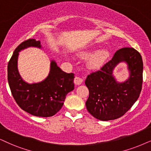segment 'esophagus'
Wrapping results in <instances>:
<instances>
[{"label": "esophagus", "instance_id": "34e87169", "mask_svg": "<svg viewBox=\"0 0 151 151\" xmlns=\"http://www.w3.org/2000/svg\"><path fill=\"white\" fill-rule=\"evenodd\" d=\"M82 82H83V80H82L81 77H75V78H74V83L76 85H80L81 83H82Z\"/></svg>", "mask_w": 151, "mask_h": 151}]
</instances>
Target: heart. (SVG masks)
Instances as JSON below:
<instances>
[{"label":"heart","instance_id":"heart-1","mask_svg":"<svg viewBox=\"0 0 151 151\" xmlns=\"http://www.w3.org/2000/svg\"><path fill=\"white\" fill-rule=\"evenodd\" d=\"M109 56V52L107 49H101L95 52L88 61V65L91 69L100 68L105 63Z\"/></svg>","mask_w":151,"mask_h":151}]
</instances>
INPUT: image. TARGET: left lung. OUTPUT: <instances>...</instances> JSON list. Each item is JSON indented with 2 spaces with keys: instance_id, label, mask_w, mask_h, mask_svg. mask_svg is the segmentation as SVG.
<instances>
[{
  "instance_id": "1",
  "label": "left lung",
  "mask_w": 151,
  "mask_h": 151,
  "mask_svg": "<svg viewBox=\"0 0 151 151\" xmlns=\"http://www.w3.org/2000/svg\"><path fill=\"white\" fill-rule=\"evenodd\" d=\"M123 61L128 64L131 74L126 82L118 83L113 77V70ZM142 82L143 61L140 53L132 47L119 49L100 70L88 75L85 81L89 91L86 102L88 111L103 121L121 117L139 98Z\"/></svg>"
}]
</instances>
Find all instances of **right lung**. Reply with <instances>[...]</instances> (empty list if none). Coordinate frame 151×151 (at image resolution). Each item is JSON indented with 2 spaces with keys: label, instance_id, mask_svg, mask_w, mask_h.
I'll use <instances>...</instances> for the list:
<instances>
[{
  "label": "right lung",
  "instance_id": "obj_1",
  "mask_svg": "<svg viewBox=\"0 0 151 151\" xmlns=\"http://www.w3.org/2000/svg\"><path fill=\"white\" fill-rule=\"evenodd\" d=\"M30 47L41 48L40 41L29 39L15 49L7 65V79L13 98L21 109L33 116L50 117L63 105L66 95L74 89V74L66 73L51 62L50 72L44 81L37 83H26L17 69L19 52Z\"/></svg>",
  "mask_w": 151,
  "mask_h": 151
}]
</instances>
